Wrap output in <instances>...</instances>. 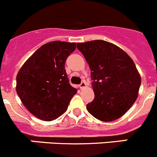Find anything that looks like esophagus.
<instances>
[{"mask_svg":"<svg viewBox=\"0 0 157 157\" xmlns=\"http://www.w3.org/2000/svg\"><path fill=\"white\" fill-rule=\"evenodd\" d=\"M86 87H87V83H86L85 81H83V82H82V83L80 84V88H81V89L85 88Z\"/></svg>","mask_w":157,"mask_h":157,"instance_id":"34e87169","label":"esophagus"}]
</instances>
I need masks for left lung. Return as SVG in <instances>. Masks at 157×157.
Returning a JSON list of instances; mask_svg holds the SVG:
<instances>
[{
	"mask_svg": "<svg viewBox=\"0 0 157 157\" xmlns=\"http://www.w3.org/2000/svg\"><path fill=\"white\" fill-rule=\"evenodd\" d=\"M77 47L90 67L93 101L89 113L102 121L121 118L138 98L141 77L131 57L113 43L104 40L80 42Z\"/></svg>",
	"mask_w": 157,
	"mask_h": 157,
	"instance_id": "8db88e82",
	"label": "left lung"
}]
</instances>
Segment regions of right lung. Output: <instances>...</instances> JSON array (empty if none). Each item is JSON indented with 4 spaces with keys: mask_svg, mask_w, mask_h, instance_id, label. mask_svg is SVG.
Instances as JSON below:
<instances>
[{
    "mask_svg": "<svg viewBox=\"0 0 157 157\" xmlns=\"http://www.w3.org/2000/svg\"><path fill=\"white\" fill-rule=\"evenodd\" d=\"M75 42L53 41L42 45L25 61L16 77V91L31 114L46 121L67 110L77 90L69 83L65 70Z\"/></svg>",
    "mask_w": 157,
    "mask_h": 157,
    "instance_id": "right-lung-1",
    "label": "right lung"
}]
</instances>
